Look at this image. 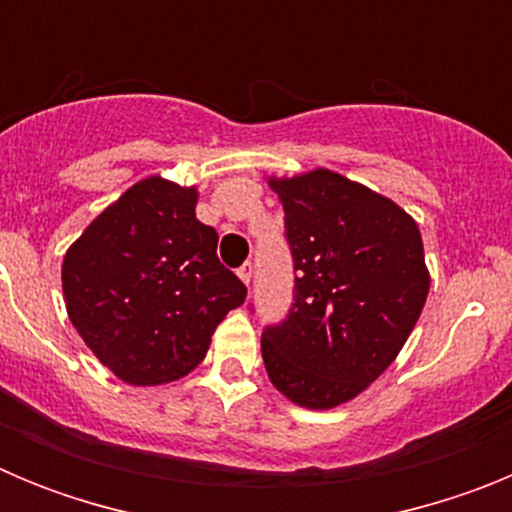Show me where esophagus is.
I'll use <instances>...</instances> for the list:
<instances>
[{
    "label": "esophagus",
    "instance_id": "1",
    "mask_svg": "<svg viewBox=\"0 0 512 512\" xmlns=\"http://www.w3.org/2000/svg\"><path fill=\"white\" fill-rule=\"evenodd\" d=\"M238 277L243 279V284H246V287L251 284V279H253V264H251V261H246V264L238 269Z\"/></svg>",
    "mask_w": 512,
    "mask_h": 512
}]
</instances>
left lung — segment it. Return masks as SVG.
Returning <instances> with one entry per match:
<instances>
[{
	"label": "left lung",
	"instance_id": "1",
	"mask_svg": "<svg viewBox=\"0 0 512 512\" xmlns=\"http://www.w3.org/2000/svg\"><path fill=\"white\" fill-rule=\"evenodd\" d=\"M284 207L295 302L266 325L271 384L302 408L354 400L395 361L431 277L420 230L382 194L328 169L269 179Z\"/></svg>",
	"mask_w": 512,
	"mask_h": 512
}]
</instances>
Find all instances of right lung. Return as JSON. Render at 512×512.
<instances>
[{"label":"right lung","instance_id":"obj_1","mask_svg":"<svg viewBox=\"0 0 512 512\" xmlns=\"http://www.w3.org/2000/svg\"><path fill=\"white\" fill-rule=\"evenodd\" d=\"M197 189L161 176L133 184L66 251L61 279L79 336L122 382L184 377L205 359L246 284L217 259V233L194 215Z\"/></svg>","mask_w":512,"mask_h":512}]
</instances>
